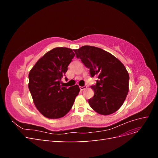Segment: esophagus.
I'll return each mask as SVG.
<instances>
[{
  "mask_svg": "<svg viewBox=\"0 0 158 158\" xmlns=\"http://www.w3.org/2000/svg\"><path fill=\"white\" fill-rule=\"evenodd\" d=\"M87 88V86H85V85H84V86H80V90H84V89H86Z\"/></svg>",
  "mask_w": 158,
  "mask_h": 158,
  "instance_id": "34e87169",
  "label": "esophagus"
}]
</instances>
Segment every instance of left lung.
I'll return each instance as SVG.
<instances>
[{
    "label": "left lung",
    "instance_id": "obj_1",
    "mask_svg": "<svg viewBox=\"0 0 158 158\" xmlns=\"http://www.w3.org/2000/svg\"><path fill=\"white\" fill-rule=\"evenodd\" d=\"M74 51L89 69L91 76L98 78L96 84L91 85L94 95L88 100L90 107L103 115L117 111L128 92L129 75L125 66L115 56L98 47L85 45Z\"/></svg>",
    "mask_w": 158,
    "mask_h": 158
}]
</instances>
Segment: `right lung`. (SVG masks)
Segmentation results:
<instances>
[{
  "label": "right lung",
  "instance_id": "add662e5",
  "mask_svg": "<svg viewBox=\"0 0 158 158\" xmlns=\"http://www.w3.org/2000/svg\"><path fill=\"white\" fill-rule=\"evenodd\" d=\"M75 54L71 49L56 47L37 60L29 73V88L36 108L49 118H59L73 106L80 88L63 87L61 79Z\"/></svg>",
  "mask_w": 158,
  "mask_h": 158
}]
</instances>
